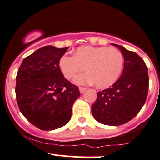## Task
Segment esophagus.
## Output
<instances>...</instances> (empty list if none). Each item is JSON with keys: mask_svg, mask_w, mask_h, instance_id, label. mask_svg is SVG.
Instances as JSON below:
<instances>
[{"mask_svg": "<svg viewBox=\"0 0 160 160\" xmlns=\"http://www.w3.org/2000/svg\"><path fill=\"white\" fill-rule=\"evenodd\" d=\"M79 90H80V92L81 94H83V92H86V90H87V89L85 88H82V87H80L79 88Z\"/></svg>", "mask_w": 160, "mask_h": 160, "instance_id": "obj_1", "label": "esophagus"}]
</instances>
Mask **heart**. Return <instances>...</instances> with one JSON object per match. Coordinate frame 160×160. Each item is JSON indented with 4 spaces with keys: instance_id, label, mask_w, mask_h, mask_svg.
Returning a JSON list of instances; mask_svg holds the SVG:
<instances>
[{
    "instance_id": "obj_1",
    "label": "heart",
    "mask_w": 160,
    "mask_h": 160,
    "mask_svg": "<svg viewBox=\"0 0 160 160\" xmlns=\"http://www.w3.org/2000/svg\"><path fill=\"white\" fill-rule=\"evenodd\" d=\"M58 65L68 80L81 72L85 67L88 72L78 76L75 79L76 83H95L98 88H107L118 80L123 68L124 58L116 48L84 46L78 47L72 57L62 56Z\"/></svg>"
}]
</instances>
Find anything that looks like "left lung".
<instances>
[{"label":"left lung","mask_w":160,"mask_h":160,"mask_svg":"<svg viewBox=\"0 0 160 160\" xmlns=\"http://www.w3.org/2000/svg\"><path fill=\"white\" fill-rule=\"evenodd\" d=\"M112 45L123 55V71L111 87L97 92L92 112L97 122L107 125H120L133 118L144 105L149 78L145 62L137 53L119 45Z\"/></svg>","instance_id":"8db88e82"}]
</instances>
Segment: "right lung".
Instances as JSON below:
<instances>
[{
  "mask_svg": "<svg viewBox=\"0 0 160 160\" xmlns=\"http://www.w3.org/2000/svg\"><path fill=\"white\" fill-rule=\"evenodd\" d=\"M68 47L46 46L25 58L16 75V95L23 115L42 130L66 125L80 95L77 86L64 77L59 60Z\"/></svg>",
  "mask_w": 160,
  "mask_h": 160,
  "instance_id": "add662e5",
  "label": "right lung"
}]
</instances>
